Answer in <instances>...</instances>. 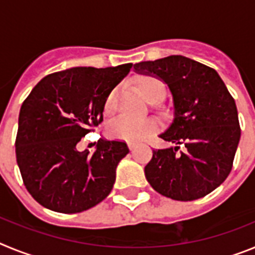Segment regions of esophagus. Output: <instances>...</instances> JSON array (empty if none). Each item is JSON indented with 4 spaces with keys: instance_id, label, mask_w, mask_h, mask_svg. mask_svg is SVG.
Instances as JSON below:
<instances>
[{
    "instance_id": "34e87169",
    "label": "esophagus",
    "mask_w": 255,
    "mask_h": 255,
    "mask_svg": "<svg viewBox=\"0 0 255 255\" xmlns=\"http://www.w3.org/2000/svg\"><path fill=\"white\" fill-rule=\"evenodd\" d=\"M128 145H129L130 150H131V152H134V150H135V144L132 143V141H128Z\"/></svg>"
}]
</instances>
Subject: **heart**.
<instances>
[{
  "mask_svg": "<svg viewBox=\"0 0 255 255\" xmlns=\"http://www.w3.org/2000/svg\"><path fill=\"white\" fill-rule=\"evenodd\" d=\"M139 88L143 96L150 102L161 100L164 96L166 87L164 83L157 76H143L139 79ZM117 91L114 89L106 97L103 103V112L105 115H111L115 110V100H116ZM158 129V123L153 119H141V120H132L128 117H120L111 121L107 126V134L112 138L128 139V140H141L147 138L148 135Z\"/></svg>",
  "mask_w": 255,
  "mask_h": 255,
  "instance_id": "obj_1",
  "label": "heart"
}]
</instances>
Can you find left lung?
I'll list each match as a JSON object with an SVG mask.
<instances>
[{"instance_id":"left-lung-1","label":"left lung","mask_w":255,"mask_h":255,"mask_svg":"<svg viewBox=\"0 0 255 255\" xmlns=\"http://www.w3.org/2000/svg\"><path fill=\"white\" fill-rule=\"evenodd\" d=\"M134 69L161 78L173 100V121L159 136L176 147L153 150L144 168L148 182L171 199L206 197L233 168L242 135L235 100L215 69L184 56L139 62Z\"/></svg>"}]
</instances>
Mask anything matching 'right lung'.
I'll use <instances>...</instances> for the list:
<instances>
[{
    "label": "right lung",
    "mask_w": 255,
    "mask_h": 255,
    "mask_svg": "<svg viewBox=\"0 0 255 255\" xmlns=\"http://www.w3.org/2000/svg\"><path fill=\"white\" fill-rule=\"evenodd\" d=\"M131 67H74L49 74L22 102L16 162L26 190L40 206L79 213L111 193L117 163L129 153L125 141L100 139L93 154L78 152L76 144L102 123L106 97Z\"/></svg>",
    "instance_id": "1"
}]
</instances>
